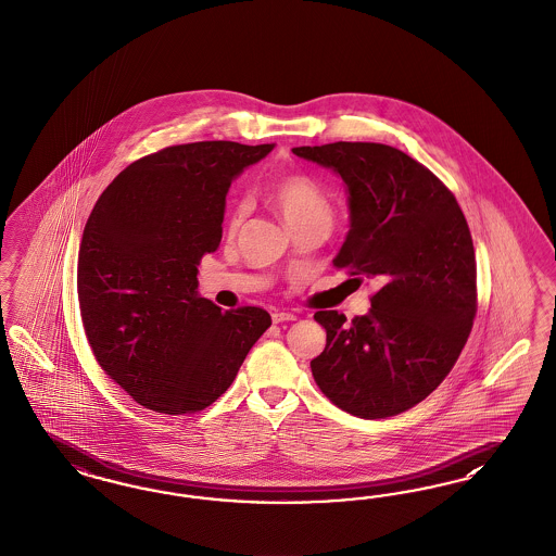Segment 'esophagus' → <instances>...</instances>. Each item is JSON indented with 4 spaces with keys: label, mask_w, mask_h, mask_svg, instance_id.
Wrapping results in <instances>:
<instances>
[{
    "label": "esophagus",
    "mask_w": 556,
    "mask_h": 556,
    "mask_svg": "<svg viewBox=\"0 0 556 556\" xmlns=\"http://www.w3.org/2000/svg\"><path fill=\"white\" fill-rule=\"evenodd\" d=\"M270 318H273V323H275V325H279V323H289V320H295V318H298V316H295V314H293V312H273V314H270Z\"/></svg>",
    "instance_id": "esophagus-1"
}]
</instances>
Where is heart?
<instances>
[{"label": "heart", "mask_w": 556, "mask_h": 556, "mask_svg": "<svg viewBox=\"0 0 556 556\" xmlns=\"http://www.w3.org/2000/svg\"><path fill=\"white\" fill-rule=\"evenodd\" d=\"M268 199L279 211L289 227L311 219H331V202L320 190V186L302 174H289L275 179L268 186ZM240 219V208L231 213V223Z\"/></svg>", "instance_id": "1"}]
</instances>
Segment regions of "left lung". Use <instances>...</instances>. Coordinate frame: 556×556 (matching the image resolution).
I'll return each instance as SVG.
<instances>
[{
    "instance_id": "1",
    "label": "left lung",
    "mask_w": 556,
    "mask_h": 556,
    "mask_svg": "<svg viewBox=\"0 0 556 556\" xmlns=\"http://www.w3.org/2000/svg\"><path fill=\"white\" fill-rule=\"evenodd\" d=\"M345 184L350 231L333 265L375 279L370 311H320L325 352L311 362L343 412L377 420L426 400L451 372L476 316V256L451 190L422 163L378 142L295 147Z\"/></svg>"
}]
</instances>
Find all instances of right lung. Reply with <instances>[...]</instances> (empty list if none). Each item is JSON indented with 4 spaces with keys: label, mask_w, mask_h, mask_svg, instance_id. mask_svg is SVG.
Returning <instances> with one entry per match:
<instances>
[{
    "label": "right lung",
    "mask_w": 556,
    "mask_h": 556,
    "mask_svg": "<svg viewBox=\"0 0 556 556\" xmlns=\"http://www.w3.org/2000/svg\"><path fill=\"white\" fill-rule=\"evenodd\" d=\"M275 144L206 140L130 163L99 197L78 252V302L99 366L136 403L169 416L229 389L267 311L223 312L199 295V265L219 248L225 197Z\"/></svg>",
    "instance_id": "obj_1"
}]
</instances>
